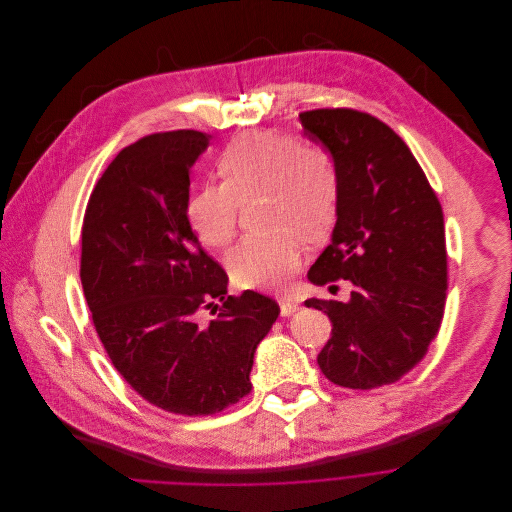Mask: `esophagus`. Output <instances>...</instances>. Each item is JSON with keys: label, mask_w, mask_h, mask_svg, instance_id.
<instances>
[{"label": "esophagus", "mask_w": 512, "mask_h": 512, "mask_svg": "<svg viewBox=\"0 0 512 512\" xmlns=\"http://www.w3.org/2000/svg\"><path fill=\"white\" fill-rule=\"evenodd\" d=\"M298 311V302L292 300V298H282L280 300V315L282 317H290Z\"/></svg>", "instance_id": "esophagus-1"}]
</instances>
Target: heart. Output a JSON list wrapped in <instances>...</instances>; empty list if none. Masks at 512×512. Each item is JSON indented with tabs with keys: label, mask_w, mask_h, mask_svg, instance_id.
I'll return each mask as SVG.
<instances>
[{
	"label": "heart",
	"mask_w": 512,
	"mask_h": 512,
	"mask_svg": "<svg viewBox=\"0 0 512 512\" xmlns=\"http://www.w3.org/2000/svg\"><path fill=\"white\" fill-rule=\"evenodd\" d=\"M222 181L203 183L187 203V220L203 244L226 248L238 232L240 203L266 197L268 224L280 232L244 238L230 254L242 288L280 290L300 266V240L329 234L339 208V171L333 155L290 133L262 131L234 139L218 159Z\"/></svg>",
	"instance_id": "heart-1"
}]
</instances>
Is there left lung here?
Here are the masks:
<instances>
[{
  "label": "left lung",
  "instance_id": "1",
  "mask_svg": "<svg viewBox=\"0 0 512 512\" xmlns=\"http://www.w3.org/2000/svg\"><path fill=\"white\" fill-rule=\"evenodd\" d=\"M300 123L339 171L337 224L309 280L323 286L343 278L355 286L347 302L304 300L333 323L319 367L349 389L393 383L424 359L442 325V206L410 147L379 119L317 109L300 113Z\"/></svg>",
  "mask_w": 512,
  "mask_h": 512
}]
</instances>
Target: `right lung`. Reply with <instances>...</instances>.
I'll return each instance as SVG.
<instances>
[{"mask_svg": "<svg viewBox=\"0 0 512 512\" xmlns=\"http://www.w3.org/2000/svg\"><path fill=\"white\" fill-rule=\"evenodd\" d=\"M210 139L171 131L125 147L82 224L80 280L102 345L143 399L179 416H212L250 393L256 347L280 313L254 290L226 296L228 274L187 220L189 169ZM212 305L219 317L199 326Z\"/></svg>", "mask_w": 512, "mask_h": 512, "instance_id": "1", "label": "right lung"}]
</instances>
